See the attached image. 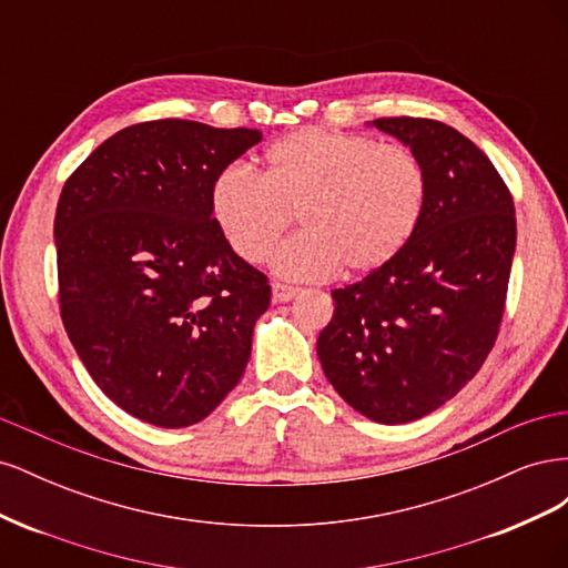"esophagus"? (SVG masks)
Wrapping results in <instances>:
<instances>
[{
	"label": "esophagus",
	"mask_w": 568,
	"mask_h": 568,
	"mask_svg": "<svg viewBox=\"0 0 568 568\" xmlns=\"http://www.w3.org/2000/svg\"><path fill=\"white\" fill-rule=\"evenodd\" d=\"M298 294H301V288H296V286H288V284H282V282L272 284V298L277 303H288L291 298H296Z\"/></svg>",
	"instance_id": "1"
}]
</instances>
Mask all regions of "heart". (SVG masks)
<instances>
[{"label": "heart", "instance_id": "1", "mask_svg": "<svg viewBox=\"0 0 568 568\" xmlns=\"http://www.w3.org/2000/svg\"><path fill=\"white\" fill-rule=\"evenodd\" d=\"M426 170L417 153L372 136L303 128L263 156V180L230 163L213 182V215L232 251L246 263L272 255L282 277L298 282L367 274L384 267L415 234L426 203Z\"/></svg>", "mask_w": 568, "mask_h": 568}]
</instances>
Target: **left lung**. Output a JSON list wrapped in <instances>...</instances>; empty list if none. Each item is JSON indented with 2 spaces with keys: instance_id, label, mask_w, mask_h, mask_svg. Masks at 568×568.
I'll list each match as a JSON object with an SVG mask.
<instances>
[{
  "instance_id": "1",
  "label": "left lung",
  "mask_w": 568,
  "mask_h": 568,
  "mask_svg": "<svg viewBox=\"0 0 568 568\" xmlns=\"http://www.w3.org/2000/svg\"><path fill=\"white\" fill-rule=\"evenodd\" d=\"M426 170V203L405 248L363 282L334 288L317 338L326 379L359 415L405 424L467 386L495 346L517 246L505 180L455 128L376 118Z\"/></svg>"
}]
</instances>
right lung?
I'll return each instance as SVG.
<instances>
[{
  "mask_svg": "<svg viewBox=\"0 0 568 568\" xmlns=\"http://www.w3.org/2000/svg\"><path fill=\"white\" fill-rule=\"evenodd\" d=\"M261 140L149 120L99 144L61 189L63 326L94 384L146 424L205 419L246 369L272 288L222 236L213 182Z\"/></svg>",
  "mask_w": 568,
  "mask_h": 568,
  "instance_id": "right-lung-1",
  "label": "right lung"
}]
</instances>
